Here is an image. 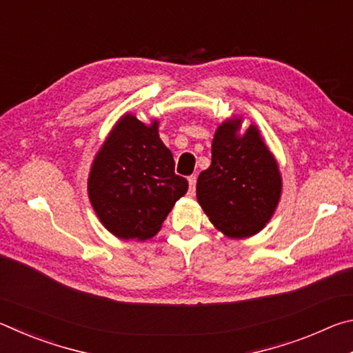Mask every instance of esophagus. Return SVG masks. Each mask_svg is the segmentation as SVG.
Returning a JSON list of instances; mask_svg holds the SVG:
<instances>
[{"instance_id": "1", "label": "esophagus", "mask_w": 353, "mask_h": 353, "mask_svg": "<svg viewBox=\"0 0 353 353\" xmlns=\"http://www.w3.org/2000/svg\"><path fill=\"white\" fill-rule=\"evenodd\" d=\"M188 185H190V194H194V191H196V176L188 177Z\"/></svg>"}]
</instances>
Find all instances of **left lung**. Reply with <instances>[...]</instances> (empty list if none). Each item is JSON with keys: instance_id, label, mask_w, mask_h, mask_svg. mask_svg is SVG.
<instances>
[{"instance_id": "1", "label": "left lung", "mask_w": 353, "mask_h": 353, "mask_svg": "<svg viewBox=\"0 0 353 353\" xmlns=\"http://www.w3.org/2000/svg\"><path fill=\"white\" fill-rule=\"evenodd\" d=\"M241 118L225 119L214 132L212 165L196 183L198 202L218 230L252 236L266 225L282 194L279 165L254 124L238 134Z\"/></svg>"}]
</instances>
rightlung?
Listing matches in <instances>:
<instances>
[{
    "label": "right lung",
    "instance_id": "obj_1",
    "mask_svg": "<svg viewBox=\"0 0 353 353\" xmlns=\"http://www.w3.org/2000/svg\"><path fill=\"white\" fill-rule=\"evenodd\" d=\"M188 182L159 137V123L126 113L93 160L88 198L107 230L123 240H148L162 227Z\"/></svg>",
    "mask_w": 353,
    "mask_h": 353
}]
</instances>
